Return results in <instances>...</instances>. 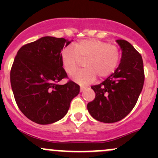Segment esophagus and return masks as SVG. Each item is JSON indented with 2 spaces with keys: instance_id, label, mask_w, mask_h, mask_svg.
I'll return each instance as SVG.
<instances>
[{
  "instance_id": "obj_1",
  "label": "esophagus",
  "mask_w": 158,
  "mask_h": 158,
  "mask_svg": "<svg viewBox=\"0 0 158 158\" xmlns=\"http://www.w3.org/2000/svg\"><path fill=\"white\" fill-rule=\"evenodd\" d=\"M85 87H84V86H81L80 87V92H83L84 90H85Z\"/></svg>"
}]
</instances>
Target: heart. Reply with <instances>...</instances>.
<instances>
[{
    "instance_id": "1",
    "label": "heart",
    "mask_w": 158,
    "mask_h": 158,
    "mask_svg": "<svg viewBox=\"0 0 158 158\" xmlns=\"http://www.w3.org/2000/svg\"><path fill=\"white\" fill-rule=\"evenodd\" d=\"M73 49L67 47L61 52L63 67L71 75L84 62L85 69L77 72L73 79L80 85H88L98 76L99 79L109 76L117 68L121 59L118 47L96 39H85L73 44Z\"/></svg>"
}]
</instances>
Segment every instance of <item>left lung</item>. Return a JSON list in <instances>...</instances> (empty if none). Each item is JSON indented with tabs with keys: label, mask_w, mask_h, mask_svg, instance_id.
Returning <instances> with one entry per match:
<instances>
[{
	"label": "left lung",
	"mask_w": 158,
	"mask_h": 158,
	"mask_svg": "<svg viewBox=\"0 0 158 158\" xmlns=\"http://www.w3.org/2000/svg\"><path fill=\"white\" fill-rule=\"evenodd\" d=\"M116 42L122 49L120 64L102 83L91 86L95 97L87 105L89 114L104 123L117 122L128 115L136 105L144 82L141 54L128 41Z\"/></svg>",
	"instance_id": "8db88e82"
}]
</instances>
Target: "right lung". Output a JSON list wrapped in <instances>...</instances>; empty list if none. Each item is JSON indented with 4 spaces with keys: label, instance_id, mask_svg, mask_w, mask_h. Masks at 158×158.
<instances>
[{
    "label": "right lung",
    "instance_id": "obj_1",
    "mask_svg": "<svg viewBox=\"0 0 158 158\" xmlns=\"http://www.w3.org/2000/svg\"><path fill=\"white\" fill-rule=\"evenodd\" d=\"M70 43L64 38L44 36L23 45L16 55L11 88L19 109L35 123L49 125L63 118L79 93V85L73 81L58 84L67 78L61 51Z\"/></svg>",
    "mask_w": 158,
    "mask_h": 158
}]
</instances>
